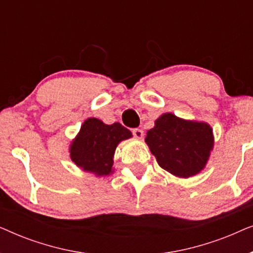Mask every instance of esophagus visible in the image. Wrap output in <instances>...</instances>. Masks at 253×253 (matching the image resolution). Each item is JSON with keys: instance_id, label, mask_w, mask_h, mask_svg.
I'll list each match as a JSON object with an SVG mask.
<instances>
[{"instance_id": "obj_1", "label": "esophagus", "mask_w": 253, "mask_h": 253, "mask_svg": "<svg viewBox=\"0 0 253 253\" xmlns=\"http://www.w3.org/2000/svg\"><path fill=\"white\" fill-rule=\"evenodd\" d=\"M132 134L138 139H141V138L144 137V131L140 130V129H133L132 130Z\"/></svg>"}]
</instances>
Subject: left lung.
Instances as JSON below:
<instances>
[{"label":"left lung","mask_w":253,"mask_h":253,"mask_svg":"<svg viewBox=\"0 0 253 253\" xmlns=\"http://www.w3.org/2000/svg\"><path fill=\"white\" fill-rule=\"evenodd\" d=\"M145 141L161 168L177 177L188 178L205 168L214 137L210 124L166 113L147 131Z\"/></svg>","instance_id":"8db88e82"}]
</instances>
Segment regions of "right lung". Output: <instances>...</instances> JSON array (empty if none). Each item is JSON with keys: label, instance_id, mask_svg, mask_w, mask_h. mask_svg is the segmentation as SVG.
<instances>
[{"label": "right lung", "instance_id": "add662e5", "mask_svg": "<svg viewBox=\"0 0 253 253\" xmlns=\"http://www.w3.org/2000/svg\"><path fill=\"white\" fill-rule=\"evenodd\" d=\"M132 137L130 130L121 123L105 124L94 117L82 124L70 145L71 160L84 171L95 176L113 174L114 153L122 140Z\"/></svg>", "mask_w": 253, "mask_h": 253}]
</instances>
